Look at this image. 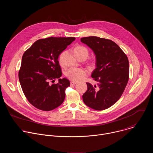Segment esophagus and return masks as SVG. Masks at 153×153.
I'll return each mask as SVG.
<instances>
[{
	"mask_svg": "<svg viewBox=\"0 0 153 153\" xmlns=\"http://www.w3.org/2000/svg\"><path fill=\"white\" fill-rule=\"evenodd\" d=\"M77 83V82H74V81H71V82H70L71 85H76Z\"/></svg>",
	"mask_w": 153,
	"mask_h": 153,
	"instance_id": "1",
	"label": "esophagus"
}]
</instances>
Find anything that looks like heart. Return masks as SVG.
Masks as SVG:
<instances>
[{
	"mask_svg": "<svg viewBox=\"0 0 153 153\" xmlns=\"http://www.w3.org/2000/svg\"><path fill=\"white\" fill-rule=\"evenodd\" d=\"M74 52L76 56L78 57L80 56H85L86 57L89 54V51L86 47L82 45H77L74 49ZM66 53V51H63L60 53L59 57V61L60 64L62 63L63 57ZM66 76L70 80L75 82L80 81L83 79L87 74V71L83 68H71L67 70L65 73Z\"/></svg>",
	"mask_w": 153,
	"mask_h": 153,
	"instance_id": "heart-1",
	"label": "heart"
}]
</instances>
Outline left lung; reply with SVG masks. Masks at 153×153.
I'll list each match as a JSON object with an SVG mask.
<instances>
[{
    "instance_id": "left-lung-1",
    "label": "left lung",
    "mask_w": 153,
    "mask_h": 153,
    "mask_svg": "<svg viewBox=\"0 0 153 153\" xmlns=\"http://www.w3.org/2000/svg\"><path fill=\"white\" fill-rule=\"evenodd\" d=\"M94 51L96 68L91 77L97 85L88 86L82 98L86 105L103 110L113 105L122 95L129 79V61L126 54L113 41L96 36L80 39Z\"/></svg>"
}]
</instances>
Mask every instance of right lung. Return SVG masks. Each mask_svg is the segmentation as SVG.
Returning a JSON list of instances; mask_svg holds the SVG:
<instances>
[{"instance_id":"1","label":"right lung","mask_w":153,"mask_h":153,"mask_svg":"<svg viewBox=\"0 0 153 153\" xmlns=\"http://www.w3.org/2000/svg\"><path fill=\"white\" fill-rule=\"evenodd\" d=\"M75 37H50L36 41L25 51L19 71L22 91L28 102L39 110L48 111L59 106L65 97V90L70 85L62 76L58 61L59 54Z\"/></svg>"}]
</instances>
